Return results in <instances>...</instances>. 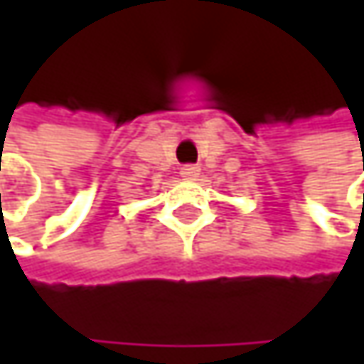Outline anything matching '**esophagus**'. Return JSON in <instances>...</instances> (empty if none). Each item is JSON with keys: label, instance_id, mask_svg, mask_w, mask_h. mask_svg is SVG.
Segmentation results:
<instances>
[{"label": "esophagus", "instance_id": "obj_1", "mask_svg": "<svg viewBox=\"0 0 364 364\" xmlns=\"http://www.w3.org/2000/svg\"><path fill=\"white\" fill-rule=\"evenodd\" d=\"M200 175V166L198 164H185L181 166V177L185 179H196Z\"/></svg>", "mask_w": 364, "mask_h": 364}]
</instances>
